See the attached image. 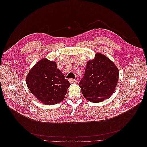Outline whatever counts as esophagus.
I'll return each mask as SVG.
<instances>
[{"instance_id": "34e87169", "label": "esophagus", "mask_w": 147, "mask_h": 147, "mask_svg": "<svg viewBox=\"0 0 147 147\" xmlns=\"http://www.w3.org/2000/svg\"><path fill=\"white\" fill-rule=\"evenodd\" d=\"M69 82L71 83H76V82H77L76 80L74 79H69Z\"/></svg>"}]
</instances>
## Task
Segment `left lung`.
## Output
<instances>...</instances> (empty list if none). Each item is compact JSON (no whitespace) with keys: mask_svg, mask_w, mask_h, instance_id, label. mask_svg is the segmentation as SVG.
Segmentation results:
<instances>
[{"mask_svg":"<svg viewBox=\"0 0 147 147\" xmlns=\"http://www.w3.org/2000/svg\"><path fill=\"white\" fill-rule=\"evenodd\" d=\"M119 76L118 68L105 55L97 53L88 61L84 75L79 82L82 93L92 102H100L113 93Z\"/></svg>","mask_w":147,"mask_h":147,"instance_id":"left-lung-1","label":"left lung"}]
</instances>
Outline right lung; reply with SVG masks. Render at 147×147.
<instances>
[{
	"instance_id": "right-lung-1",
	"label": "right lung",
	"mask_w": 147,
	"mask_h": 147,
	"mask_svg": "<svg viewBox=\"0 0 147 147\" xmlns=\"http://www.w3.org/2000/svg\"><path fill=\"white\" fill-rule=\"evenodd\" d=\"M28 89L44 104L53 105L63 101L70 86L57 63L44 58L38 61L26 76Z\"/></svg>"
}]
</instances>
